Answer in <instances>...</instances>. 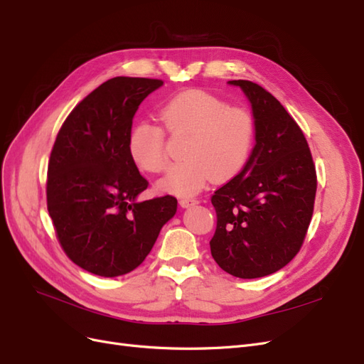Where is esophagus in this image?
I'll return each instance as SVG.
<instances>
[{
    "instance_id": "esophagus-1",
    "label": "esophagus",
    "mask_w": 364,
    "mask_h": 364,
    "mask_svg": "<svg viewBox=\"0 0 364 364\" xmlns=\"http://www.w3.org/2000/svg\"><path fill=\"white\" fill-rule=\"evenodd\" d=\"M197 203H199V200L191 199V197H183V199L179 200V205L182 208H188V206H193V205H197Z\"/></svg>"
}]
</instances>
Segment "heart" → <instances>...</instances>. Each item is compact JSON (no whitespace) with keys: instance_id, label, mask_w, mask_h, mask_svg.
Instances as JSON below:
<instances>
[{"instance_id":"obj_1","label":"heart","mask_w":364,"mask_h":364,"mask_svg":"<svg viewBox=\"0 0 364 364\" xmlns=\"http://www.w3.org/2000/svg\"><path fill=\"white\" fill-rule=\"evenodd\" d=\"M159 117L171 135H186L183 159L170 168L159 182V190L193 196L214 178L229 181L246 167L257 138L255 118L247 109L191 90L165 102ZM127 151L141 171L159 174L168 165L164 130L149 119L132 126Z\"/></svg>"}]
</instances>
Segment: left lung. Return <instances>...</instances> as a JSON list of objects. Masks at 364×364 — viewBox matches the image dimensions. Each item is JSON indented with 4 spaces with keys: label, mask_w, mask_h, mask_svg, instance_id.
<instances>
[{
    "label": "left lung",
    "mask_w": 364,
    "mask_h": 364,
    "mask_svg": "<svg viewBox=\"0 0 364 364\" xmlns=\"http://www.w3.org/2000/svg\"><path fill=\"white\" fill-rule=\"evenodd\" d=\"M252 105L257 144L246 167L213 194L211 255L225 272L253 279L278 272L301 250L317 190L304 132L262 86L230 80Z\"/></svg>",
    "instance_id": "1"
}]
</instances>
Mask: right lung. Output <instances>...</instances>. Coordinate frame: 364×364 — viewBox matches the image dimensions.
<instances>
[{
  "label": "right lung",
  "mask_w": 364,
  "mask_h": 364,
  "mask_svg": "<svg viewBox=\"0 0 364 364\" xmlns=\"http://www.w3.org/2000/svg\"><path fill=\"white\" fill-rule=\"evenodd\" d=\"M162 85L146 77L102 83L70 112L51 149L47 208L59 245L98 277L136 269L178 209L170 194L136 202L149 182L127 151L138 106Z\"/></svg>",
  "instance_id": "obj_1"
}]
</instances>
